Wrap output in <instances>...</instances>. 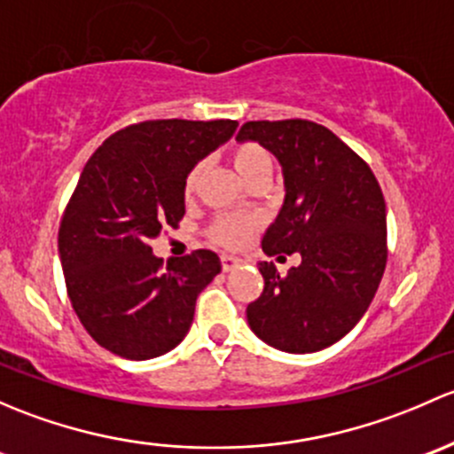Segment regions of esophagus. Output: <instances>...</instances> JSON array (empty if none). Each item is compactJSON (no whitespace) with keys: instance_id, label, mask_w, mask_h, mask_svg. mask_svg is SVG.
I'll use <instances>...</instances> for the list:
<instances>
[{"instance_id":"34e87169","label":"esophagus","mask_w":454,"mask_h":454,"mask_svg":"<svg viewBox=\"0 0 454 454\" xmlns=\"http://www.w3.org/2000/svg\"><path fill=\"white\" fill-rule=\"evenodd\" d=\"M240 258H236V255H221V266L225 273H229V270H233L236 266H240Z\"/></svg>"}]
</instances>
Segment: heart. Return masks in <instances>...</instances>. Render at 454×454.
Segmentation results:
<instances>
[{"instance_id":"1","label":"heart","mask_w":454,"mask_h":454,"mask_svg":"<svg viewBox=\"0 0 454 454\" xmlns=\"http://www.w3.org/2000/svg\"><path fill=\"white\" fill-rule=\"evenodd\" d=\"M233 168L238 170V175L245 181L254 179L260 172H273V157L266 151L264 146L255 142H238L233 144L231 151ZM200 172L203 166H194L192 170L185 175L184 179V196L185 199H192L196 188H199ZM260 221L255 216H238V214H227L214 221V225L209 227V238H212L216 245L229 247V249H238V247H245L247 242L254 238V233L258 231Z\"/></svg>"}]
</instances>
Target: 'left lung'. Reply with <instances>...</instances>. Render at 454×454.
Returning a JSON list of instances; mask_svg holds the SVG:
<instances>
[{
	"label": "left lung",
	"instance_id": "left-lung-1",
	"mask_svg": "<svg viewBox=\"0 0 454 454\" xmlns=\"http://www.w3.org/2000/svg\"><path fill=\"white\" fill-rule=\"evenodd\" d=\"M282 163L284 199L262 238L266 255L299 254L279 273L260 262L262 295L247 306L251 330L282 352H319L361 321L387 266L385 196L365 159L310 120L240 126Z\"/></svg>",
	"mask_w": 454,
	"mask_h": 454
}]
</instances>
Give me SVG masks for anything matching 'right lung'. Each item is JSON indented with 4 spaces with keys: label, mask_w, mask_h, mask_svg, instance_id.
Masks as SVG:
<instances>
[{
    "label": "right lung",
    "mask_w": 454,
    "mask_h": 454,
    "mask_svg": "<svg viewBox=\"0 0 454 454\" xmlns=\"http://www.w3.org/2000/svg\"><path fill=\"white\" fill-rule=\"evenodd\" d=\"M233 120H146L89 157L59 227L69 301L93 340L130 361L184 340L199 293L221 273L214 251L163 264L151 240L179 227L184 179L236 130Z\"/></svg>",
    "instance_id": "add662e5"
}]
</instances>
